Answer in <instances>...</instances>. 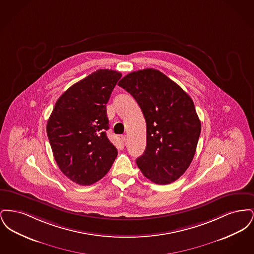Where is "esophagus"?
Wrapping results in <instances>:
<instances>
[{"label":"esophagus","mask_w":254,"mask_h":254,"mask_svg":"<svg viewBox=\"0 0 254 254\" xmlns=\"http://www.w3.org/2000/svg\"><path fill=\"white\" fill-rule=\"evenodd\" d=\"M127 140V135H123V136H122V141H123V143H126Z\"/></svg>","instance_id":"1"}]
</instances>
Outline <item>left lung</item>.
Listing matches in <instances>:
<instances>
[{"instance_id":"left-lung-1","label":"left lung","mask_w":254,"mask_h":254,"mask_svg":"<svg viewBox=\"0 0 254 254\" xmlns=\"http://www.w3.org/2000/svg\"><path fill=\"white\" fill-rule=\"evenodd\" d=\"M137 101L146 123V146L136 163L150 181L168 185L190 167L201 132L193 101L157 69L129 73L118 83Z\"/></svg>"}]
</instances>
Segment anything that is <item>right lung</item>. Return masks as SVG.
<instances>
[{"mask_svg": "<svg viewBox=\"0 0 254 254\" xmlns=\"http://www.w3.org/2000/svg\"><path fill=\"white\" fill-rule=\"evenodd\" d=\"M121 77L111 69L91 73L62 94L49 117L47 133L54 159L78 185L101 180L117 157V148L106 133V105Z\"/></svg>", "mask_w": 254, "mask_h": 254, "instance_id": "obj_1", "label": "right lung"}]
</instances>
